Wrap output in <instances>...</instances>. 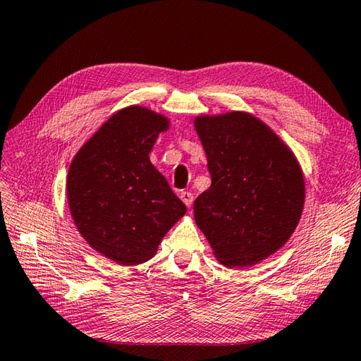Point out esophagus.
Here are the masks:
<instances>
[{"instance_id":"obj_1","label":"esophagus","mask_w":361,"mask_h":361,"mask_svg":"<svg viewBox=\"0 0 361 361\" xmlns=\"http://www.w3.org/2000/svg\"><path fill=\"white\" fill-rule=\"evenodd\" d=\"M180 198H181V201L184 204H186L188 207H190V204H192V201H194V195L190 194V192H180Z\"/></svg>"}]
</instances>
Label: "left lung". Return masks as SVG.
<instances>
[{"instance_id":"8db88e82","label":"left lung","mask_w":361,"mask_h":361,"mask_svg":"<svg viewBox=\"0 0 361 361\" xmlns=\"http://www.w3.org/2000/svg\"><path fill=\"white\" fill-rule=\"evenodd\" d=\"M211 188L194 203L200 231L226 267H250L286 245L305 207V175L292 149L243 111L194 118Z\"/></svg>"}]
</instances>
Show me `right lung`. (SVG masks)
<instances>
[{"mask_svg":"<svg viewBox=\"0 0 361 361\" xmlns=\"http://www.w3.org/2000/svg\"><path fill=\"white\" fill-rule=\"evenodd\" d=\"M171 128L164 114L145 106L116 111L71 161L66 197L81 237L120 266L152 258L172 226L186 214L149 154Z\"/></svg>","mask_w":361,"mask_h":361,"instance_id":"right-lung-1","label":"right lung"}]
</instances>
